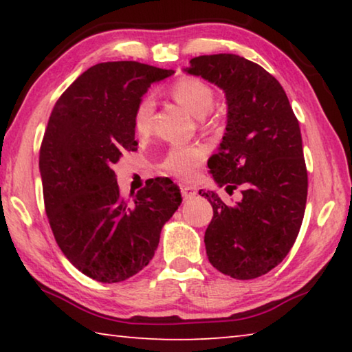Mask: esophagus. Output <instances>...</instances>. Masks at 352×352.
Wrapping results in <instances>:
<instances>
[{"instance_id": "34e87169", "label": "esophagus", "mask_w": 352, "mask_h": 352, "mask_svg": "<svg viewBox=\"0 0 352 352\" xmlns=\"http://www.w3.org/2000/svg\"><path fill=\"white\" fill-rule=\"evenodd\" d=\"M180 189H182V195L184 200H188L195 195V189L192 186H188V184H182Z\"/></svg>"}]
</instances>
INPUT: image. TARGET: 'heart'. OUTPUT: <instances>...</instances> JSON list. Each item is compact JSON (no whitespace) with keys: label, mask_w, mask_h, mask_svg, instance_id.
I'll use <instances>...</instances> for the list:
<instances>
[{"label":"heart","mask_w":352,"mask_h":352,"mask_svg":"<svg viewBox=\"0 0 352 352\" xmlns=\"http://www.w3.org/2000/svg\"><path fill=\"white\" fill-rule=\"evenodd\" d=\"M172 96L180 104L184 110L189 111L195 118H204L211 111L214 105V91L210 85L199 79L178 80L172 87ZM155 111V100L152 96H144L135 109L133 124L136 133L147 135L151 132L152 119ZM206 151L200 144L190 146H175L166 153L163 158L162 168L163 172L178 178H189L199 164L205 160Z\"/></svg>","instance_id":"heart-1"}]
</instances>
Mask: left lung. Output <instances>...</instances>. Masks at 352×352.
<instances>
[{
	"label": "left lung",
	"instance_id": "1",
	"mask_svg": "<svg viewBox=\"0 0 352 352\" xmlns=\"http://www.w3.org/2000/svg\"><path fill=\"white\" fill-rule=\"evenodd\" d=\"M183 71L217 85L226 99V127L208 160L214 182L242 200L225 205L200 192L214 216L205 231L208 259L223 275L253 279L281 262L305 217L307 170L298 119L281 83L236 54L194 57Z\"/></svg>",
	"mask_w": 352,
	"mask_h": 352
}]
</instances>
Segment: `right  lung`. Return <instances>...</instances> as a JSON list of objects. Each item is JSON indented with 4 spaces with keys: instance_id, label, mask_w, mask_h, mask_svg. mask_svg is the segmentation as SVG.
I'll use <instances>...</instances> for the list:
<instances>
[{
    "instance_id": "obj_1",
    "label": "right lung",
    "mask_w": 352,
    "mask_h": 352,
    "mask_svg": "<svg viewBox=\"0 0 352 352\" xmlns=\"http://www.w3.org/2000/svg\"><path fill=\"white\" fill-rule=\"evenodd\" d=\"M172 74L138 62L98 63L71 83L47 121L38 160L47 220L71 264L99 283L144 269L182 204L169 178L146 183L127 204L113 170L124 151L138 146L136 105Z\"/></svg>"
}]
</instances>
